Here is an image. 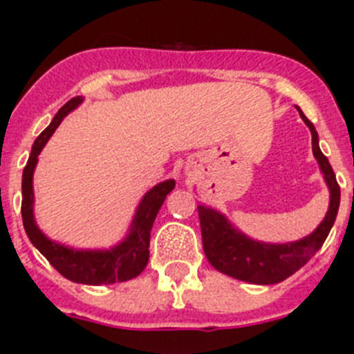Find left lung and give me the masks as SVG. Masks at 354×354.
Returning a JSON list of instances; mask_svg holds the SVG:
<instances>
[{
  "mask_svg": "<svg viewBox=\"0 0 354 354\" xmlns=\"http://www.w3.org/2000/svg\"><path fill=\"white\" fill-rule=\"evenodd\" d=\"M296 109L301 119L310 128L313 156L317 160L319 171L324 178L326 187L330 190L328 212L317 228L299 241L274 244V242L257 241V239L245 235L223 212L207 207V205L198 207L203 250H205L208 262L223 274H228L241 281H248V283L272 285L294 274L321 250V245L324 244L326 236L337 219L340 205V187L337 183L330 162L322 155L321 147H319V135L315 126L306 119L299 106Z\"/></svg>",
  "mask_w": 354,
  "mask_h": 354,
  "instance_id": "8db88e82",
  "label": "left lung"
}]
</instances>
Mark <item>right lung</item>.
<instances>
[{"label":"right lung","mask_w":354,"mask_h":354,"mask_svg":"<svg viewBox=\"0 0 354 354\" xmlns=\"http://www.w3.org/2000/svg\"><path fill=\"white\" fill-rule=\"evenodd\" d=\"M84 103V97H73L58 110L53 121L42 131L33 142L28 164L23 171V214L24 232L30 242L41 251L51 266L64 276V278L84 285H112L133 279L146 269L149 260V239H151L153 223L156 219L160 207L164 205L165 198L174 189L176 181L164 180L147 190L139 201L131 223L126 230L121 241L110 248H73L62 242L49 239L35 221V194H33V173H35L39 155L44 149L49 137L55 133L58 124Z\"/></svg>","instance_id":"obj_1"}]
</instances>
